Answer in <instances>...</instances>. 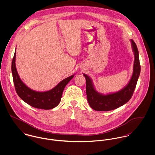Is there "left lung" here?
<instances>
[{"label":"left lung","instance_id":"left-lung-1","mask_svg":"<svg viewBox=\"0 0 155 155\" xmlns=\"http://www.w3.org/2000/svg\"><path fill=\"white\" fill-rule=\"evenodd\" d=\"M131 46L134 54L133 75L128 84L120 91L106 95L99 93L94 88L92 79L86 74V92L90 107L97 111H110L116 109L127 103L133 96L138 79L140 74L139 54L137 45L131 39Z\"/></svg>","mask_w":155,"mask_h":155}]
</instances>
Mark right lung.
<instances>
[{"instance_id":"right-lung-1","label":"right lung","mask_w":155,"mask_h":155,"mask_svg":"<svg viewBox=\"0 0 155 155\" xmlns=\"http://www.w3.org/2000/svg\"><path fill=\"white\" fill-rule=\"evenodd\" d=\"M16 49L12 61V73L16 92L22 100L30 106L41 109L49 110L58 105L64 89L75 74L61 81L54 88L45 92L36 91L28 88L20 79L15 66Z\"/></svg>"}]
</instances>
